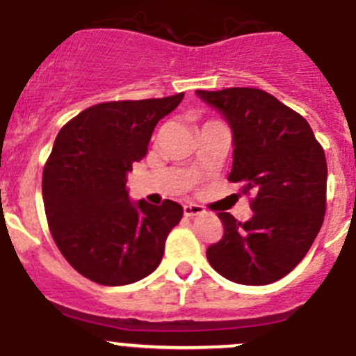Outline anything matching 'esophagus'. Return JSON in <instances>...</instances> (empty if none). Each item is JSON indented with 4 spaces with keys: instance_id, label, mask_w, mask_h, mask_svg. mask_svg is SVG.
<instances>
[{
    "instance_id": "1",
    "label": "esophagus",
    "mask_w": 356,
    "mask_h": 356,
    "mask_svg": "<svg viewBox=\"0 0 356 356\" xmlns=\"http://www.w3.org/2000/svg\"><path fill=\"white\" fill-rule=\"evenodd\" d=\"M182 209H184L186 217H196V216H202V213L205 212V210H203V207L196 205V203H186Z\"/></svg>"
}]
</instances>
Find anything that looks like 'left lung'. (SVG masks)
I'll return each instance as SVG.
<instances>
[{"instance_id": "left-lung-1", "label": "left lung", "mask_w": 356, "mask_h": 356, "mask_svg": "<svg viewBox=\"0 0 356 356\" xmlns=\"http://www.w3.org/2000/svg\"><path fill=\"white\" fill-rule=\"evenodd\" d=\"M233 130L229 182L250 200L245 222L219 212L224 234L207 248L210 266L241 285H268L291 273L315 241L327 205V161L309 123L259 88L196 90Z\"/></svg>"}]
</instances>
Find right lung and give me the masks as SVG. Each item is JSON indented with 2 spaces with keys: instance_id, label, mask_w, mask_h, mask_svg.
<instances>
[{
  "instance_id": "1",
  "label": "right lung",
  "mask_w": 356,
  "mask_h": 356,
  "mask_svg": "<svg viewBox=\"0 0 356 356\" xmlns=\"http://www.w3.org/2000/svg\"><path fill=\"white\" fill-rule=\"evenodd\" d=\"M182 97L95 104L55 139L41 184L48 227L65 261L95 284L127 285L153 273L181 220L182 207L172 200L130 202L127 174Z\"/></svg>"
}]
</instances>
